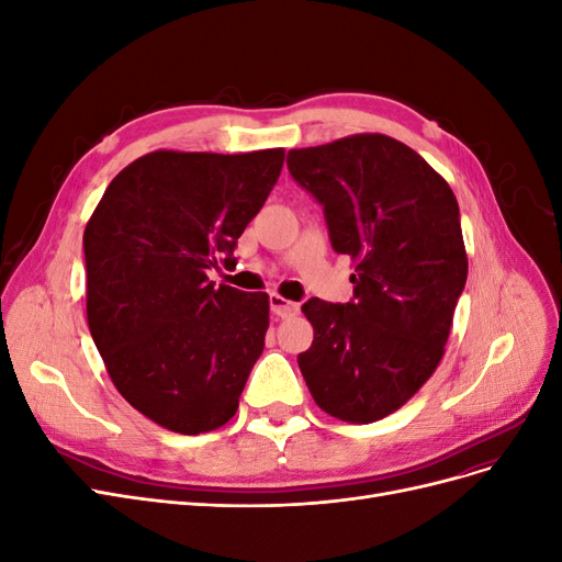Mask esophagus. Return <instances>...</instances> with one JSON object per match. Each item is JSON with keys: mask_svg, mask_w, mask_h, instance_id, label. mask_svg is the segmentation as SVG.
<instances>
[{"mask_svg": "<svg viewBox=\"0 0 562 562\" xmlns=\"http://www.w3.org/2000/svg\"><path fill=\"white\" fill-rule=\"evenodd\" d=\"M269 307H271V312H274L281 318H291V316H295L300 312V304L297 302L285 300L279 293H271L269 295Z\"/></svg>", "mask_w": 562, "mask_h": 562, "instance_id": "34e87169", "label": "esophagus"}]
</instances>
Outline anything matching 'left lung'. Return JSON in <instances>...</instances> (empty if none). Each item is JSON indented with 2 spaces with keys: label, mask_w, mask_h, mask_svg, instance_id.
Returning <instances> with one entry per match:
<instances>
[{
  "label": "left lung",
  "mask_w": 562,
  "mask_h": 562,
  "mask_svg": "<svg viewBox=\"0 0 562 562\" xmlns=\"http://www.w3.org/2000/svg\"><path fill=\"white\" fill-rule=\"evenodd\" d=\"M288 171L326 213L349 255L353 300L312 297L314 342L297 356L321 411L370 424L411 401L446 353L467 250L450 184L415 149L359 133L288 151Z\"/></svg>",
  "instance_id": "left-lung-1"
}]
</instances>
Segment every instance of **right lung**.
<instances>
[{
    "mask_svg": "<svg viewBox=\"0 0 562 562\" xmlns=\"http://www.w3.org/2000/svg\"><path fill=\"white\" fill-rule=\"evenodd\" d=\"M285 151L157 149L119 173L83 229L87 318L110 380L159 427L227 424L265 349L269 295L209 279L281 176Z\"/></svg>",
    "mask_w": 562,
    "mask_h": 562,
    "instance_id": "obj_1",
    "label": "right lung"
}]
</instances>
